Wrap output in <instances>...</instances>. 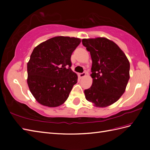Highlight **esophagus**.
Returning <instances> with one entry per match:
<instances>
[{
	"mask_svg": "<svg viewBox=\"0 0 150 150\" xmlns=\"http://www.w3.org/2000/svg\"><path fill=\"white\" fill-rule=\"evenodd\" d=\"M79 77H80V78L84 77H85V76H86V73L83 72V73H79Z\"/></svg>",
	"mask_w": 150,
	"mask_h": 150,
	"instance_id": "1",
	"label": "esophagus"
}]
</instances>
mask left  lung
<instances>
[{"label":"left lung","instance_id":"obj_1","mask_svg":"<svg viewBox=\"0 0 150 150\" xmlns=\"http://www.w3.org/2000/svg\"><path fill=\"white\" fill-rule=\"evenodd\" d=\"M90 52L92 66L91 86L84 90L86 100L95 106H109L119 99L129 79V62L113 41L105 37L84 39Z\"/></svg>","mask_w":150,"mask_h":150}]
</instances>
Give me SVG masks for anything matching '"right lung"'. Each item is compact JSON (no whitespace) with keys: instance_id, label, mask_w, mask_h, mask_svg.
<instances>
[{"instance_id":"right-lung-1","label":"right lung","mask_w":150,"mask_h":150,"mask_svg":"<svg viewBox=\"0 0 150 150\" xmlns=\"http://www.w3.org/2000/svg\"><path fill=\"white\" fill-rule=\"evenodd\" d=\"M81 42L79 38L58 36L35 47L27 64V82L38 103L57 107L68 98L78 79L70 59Z\"/></svg>"}]
</instances>
